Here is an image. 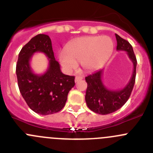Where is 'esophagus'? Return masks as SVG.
<instances>
[{"label":"esophagus","instance_id":"esophagus-1","mask_svg":"<svg viewBox=\"0 0 153 153\" xmlns=\"http://www.w3.org/2000/svg\"><path fill=\"white\" fill-rule=\"evenodd\" d=\"M83 79V77L82 76H76L75 78V82H78V81H81Z\"/></svg>","mask_w":153,"mask_h":153}]
</instances>
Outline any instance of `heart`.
Here are the masks:
<instances>
[{
	"label": "heart",
	"mask_w": 153,
	"mask_h": 153,
	"mask_svg": "<svg viewBox=\"0 0 153 153\" xmlns=\"http://www.w3.org/2000/svg\"><path fill=\"white\" fill-rule=\"evenodd\" d=\"M113 48L112 40L108 36L82 37L69 43L67 51L60 52L59 61L67 72L76 69L78 61H81L85 70L91 72L98 69L107 61Z\"/></svg>",
	"instance_id": "heart-1"
}]
</instances>
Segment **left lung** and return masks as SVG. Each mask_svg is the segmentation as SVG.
I'll return each mask as SVG.
<instances>
[{"label": "left lung", "instance_id": "left-lung-1", "mask_svg": "<svg viewBox=\"0 0 153 153\" xmlns=\"http://www.w3.org/2000/svg\"><path fill=\"white\" fill-rule=\"evenodd\" d=\"M118 51H125L133 64L130 80L123 89L112 90L104 85L102 81L104 69H100L86 77L87 83L85 100L88 107L94 112L107 115L115 112L124 105L131 95L136 75L137 60L131 44L115 34Z\"/></svg>", "mask_w": 153, "mask_h": 153}]
</instances>
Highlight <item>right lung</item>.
Returning <instances> with one entry per match:
<instances>
[{
  "instance_id": "1",
  "label": "right lung",
  "mask_w": 153,
  "mask_h": 153,
  "mask_svg": "<svg viewBox=\"0 0 153 153\" xmlns=\"http://www.w3.org/2000/svg\"><path fill=\"white\" fill-rule=\"evenodd\" d=\"M42 52L48 58L49 66L44 74H35L30 65L32 55ZM20 92L27 105L40 115L54 114L65 106L67 95L75 86V77L64 75L55 60L52 41L47 35L33 37L21 49L16 65Z\"/></svg>"
}]
</instances>
